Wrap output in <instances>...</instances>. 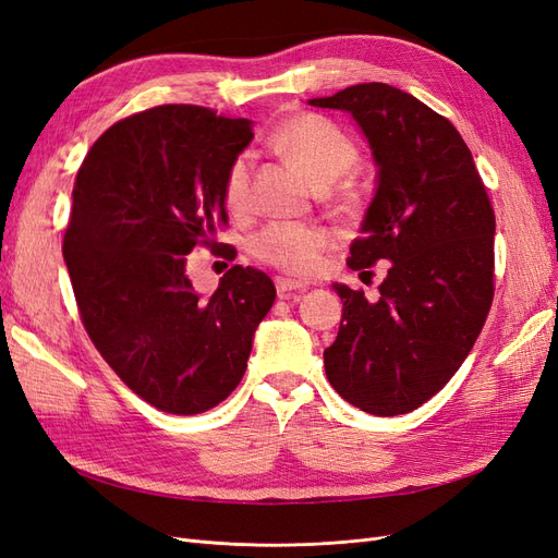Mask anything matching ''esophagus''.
I'll use <instances>...</instances> for the list:
<instances>
[{
  "mask_svg": "<svg viewBox=\"0 0 558 558\" xmlns=\"http://www.w3.org/2000/svg\"><path fill=\"white\" fill-rule=\"evenodd\" d=\"M275 286H277L279 298H283V300H289L293 293H300V291L307 289V286L302 283V281L286 279V277H277V279H275Z\"/></svg>",
  "mask_w": 558,
  "mask_h": 558,
  "instance_id": "esophagus-1",
  "label": "esophagus"
}]
</instances>
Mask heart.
Returning a JSON list of instances; mask_svg holds the SVG:
<instances>
[{
  "label": "heart",
  "mask_w": 558,
  "mask_h": 558,
  "mask_svg": "<svg viewBox=\"0 0 558 558\" xmlns=\"http://www.w3.org/2000/svg\"><path fill=\"white\" fill-rule=\"evenodd\" d=\"M269 144L283 158L300 167L305 177L316 185L326 189L340 179L349 167L356 162V144L349 140L344 130L332 121L316 113H298L272 132ZM347 202V195L340 197ZM223 202L234 214L248 209L251 202V156L242 154L228 167L223 179ZM330 246V232L320 226L302 223H272L267 226L256 242L253 253L286 275L307 277L316 272L324 251Z\"/></svg>",
  "instance_id": "heart-1"
}]
</instances>
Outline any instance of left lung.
Returning <instances> with one entry per match:
<instances>
[{
  "instance_id": "left-lung-1",
  "label": "left lung",
  "mask_w": 558,
  "mask_h": 558,
  "mask_svg": "<svg viewBox=\"0 0 558 558\" xmlns=\"http://www.w3.org/2000/svg\"><path fill=\"white\" fill-rule=\"evenodd\" d=\"M310 105L351 113L377 162L347 265L391 263L377 302L332 286L344 307L326 375L353 408L408 414L456 375L492 310L494 207L459 130L414 95L359 83Z\"/></svg>"
}]
</instances>
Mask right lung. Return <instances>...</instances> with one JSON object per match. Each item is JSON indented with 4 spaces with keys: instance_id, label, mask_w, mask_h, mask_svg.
<instances>
[{
    "instance_id": "right-lung-1",
    "label": "right lung",
    "mask_w": 558,
    "mask_h": 558,
    "mask_svg": "<svg viewBox=\"0 0 558 558\" xmlns=\"http://www.w3.org/2000/svg\"><path fill=\"white\" fill-rule=\"evenodd\" d=\"M251 140L246 118L162 105L111 125L76 174L62 256L81 320L113 373L167 414L207 412L238 388L277 298L253 267H230L211 298L185 275V256L228 223L223 179Z\"/></svg>"
}]
</instances>
